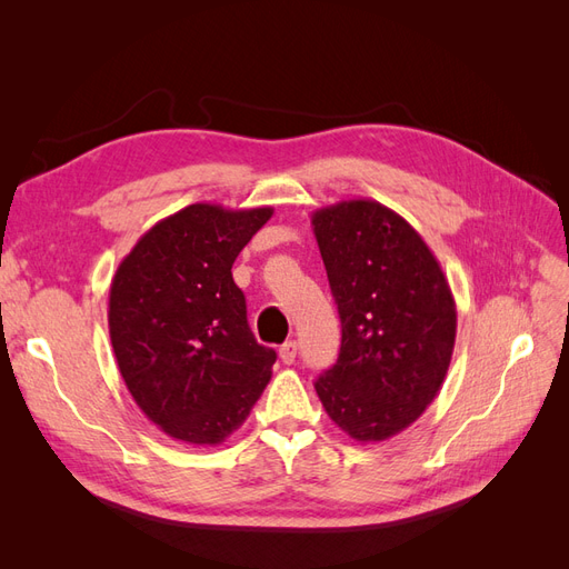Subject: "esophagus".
Returning <instances> with one entry per match:
<instances>
[{
  "mask_svg": "<svg viewBox=\"0 0 569 569\" xmlns=\"http://www.w3.org/2000/svg\"><path fill=\"white\" fill-rule=\"evenodd\" d=\"M295 358H297V341L289 339L280 347V360L284 366H291V363H295Z\"/></svg>",
  "mask_w": 569,
  "mask_h": 569,
  "instance_id": "34e87169",
  "label": "esophagus"
}]
</instances>
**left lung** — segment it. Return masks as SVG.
I'll use <instances>...</instances> for the list:
<instances>
[{"instance_id": "left-lung-1", "label": "left lung", "mask_w": 569, "mask_h": 569, "mask_svg": "<svg viewBox=\"0 0 569 569\" xmlns=\"http://www.w3.org/2000/svg\"><path fill=\"white\" fill-rule=\"evenodd\" d=\"M311 222L341 318L339 358L316 391L341 432L385 441L422 416L449 372V280L418 230L380 201L322 206Z\"/></svg>"}]
</instances>
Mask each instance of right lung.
<instances>
[{
    "mask_svg": "<svg viewBox=\"0 0 569 569\" xmlns=\"http://www.w3.org/2000/svg\"><path fill=\"white\" fill-rule=\"evenodd\" d=\"M272 218V206L189 203L159 220L120 261L109 335L123 382L168 437L226 441L272 377L274 351L249 330L232 263Z\"/></svg>",
    "mask_w": 569,
    "mask_h": 569,
    "instance_id": "add662e5",
    "label": "right lung"
}]
</instances>
